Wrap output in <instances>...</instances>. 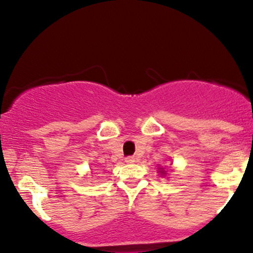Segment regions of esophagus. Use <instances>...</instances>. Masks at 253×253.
Segmentation results:
<instances>
[{"label":"esophagus","mask_w":253,"mask_h":253,"mask_svg":"<svg viewBox=\"0 0 253 253\" xmlns=\"http://www.w3.org/2000/svg\"><path fill=\"white\" fill-rule=\"evenodd\" d=\"M125 162H126V163H128V164H132V163H134V162H135V158H134V157H127V158L125 159Z\"/></svg>","instance_id":"esophagus-1"}]
</instances>
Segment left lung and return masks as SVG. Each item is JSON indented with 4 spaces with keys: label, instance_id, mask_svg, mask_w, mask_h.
<instances>
[{
    "label": "left lung",
    "instance_id": "obj_1",
    "mask_svg": "<svg viewBox=\"0 0 253 253\" xmlns=\"http://www.w3.org/2000/svg\"><path fill=\"white\" fill-rule=\"evenodd\" d=\"M163 173H165V171H164V170H162V175H163Z\"/></svg>",
    "mask_w": 253,
    "mask_h": 253
}]
</instances>
